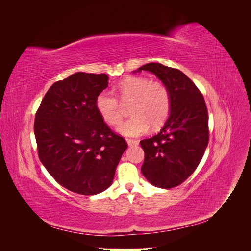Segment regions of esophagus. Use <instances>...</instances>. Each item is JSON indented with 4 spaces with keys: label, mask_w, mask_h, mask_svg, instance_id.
<instances>
[{
    "label": "esophagus",
    "mask_w": 251,
    "mask_h": 251,
    "mask_svg": "<svg viewBox=\"0 0 251 251\" xmlns=\"http://www.w3.org/2000/svg\"><path fill=\"white\" fill-rule=\"evenodd\" d=\"M126 143L128 144V146L132 147V146H137V144L139 143L137 140H134V139H126Z\"/></svg>",
    "instance_id": "1"
}]
</instances>
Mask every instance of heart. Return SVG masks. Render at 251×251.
<instances>
[{"instance_id": "obj_1", "label": "heart", "mask_w": 251, "mask_h": 251, "mask_svg": "<svg viewBox=\"0 0 251 251\" xmlns=\"http://www.w3.org/2000/svg\"><path fill=\"white\" fill-rule=\"evenodd\" d=\"M118 95L123 102H132V117L117 127L118 133L127 137H137L147 133L150 126H162L170 114L171 95L162 82L150 81L146 77H127L120 82ZM96 109L110 126H116L123 120L121 103L108 91L98 94Z\"/></svg>"}]
</instances>
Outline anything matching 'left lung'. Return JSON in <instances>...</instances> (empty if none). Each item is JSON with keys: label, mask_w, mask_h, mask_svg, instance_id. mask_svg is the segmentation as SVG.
<instances>
[{"label": "left lung", "mask_w": 251, "mask_h": 251, "mask_svg": "<svg viewBox=\"0 0 251 251\" xmlns=\"http://www.w3.org/2000/svg\"><path fill=\"white\" fill-rule=\"evenodd\" d=\"M155 74L169 89L170 116L151 138L143 139V176L160 188L180 185L199 165L208 144V114L203 95L178 69L159 63L141 66L135 72Z\"/></svg>", "instance_id": "8db88e82"}]
</instances>
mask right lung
<instances>
[{
	"instance_id": "1",
	"label": "right lung",
	"mask_w": 251,
	"mask_h": 251,
	"mask_svg": "<svg viewBox=\"0 0 251 251\" xmlns=\"http://www.w3.org/2000/svg\"><path fill=\"white\" fill-rule=\"evenodd\" d=\"M108 83L107 74L74 73L53 83L35 114L40 160L57 183L73 193L105 191L127 148L96 109V98Z\"/></svg>"
}]
</instances>
